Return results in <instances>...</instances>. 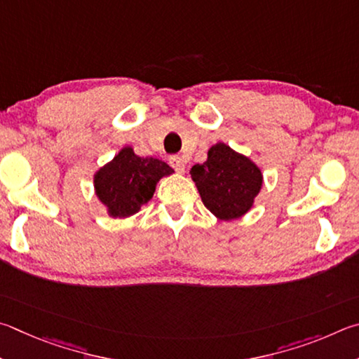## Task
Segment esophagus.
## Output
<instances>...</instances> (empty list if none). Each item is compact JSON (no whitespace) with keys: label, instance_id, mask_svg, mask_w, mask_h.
<instances>
[{"label":"esophagus","instance_id":"1","mask_svg":"<svg viewBox=\"0 0 359 359\" xmlns=\"http://www.w3.org/2000/svg\"><path fill=\"white\" fill-rule=\"evenodd\" d=\"M170 165H172V167H173L178 173H184V168H186V165H184L183 157H180V156H172V157H170Z\"/></svg>","mask_w":359,"mask_h":359}]
</instances>
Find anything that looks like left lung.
I'll use <instances>...</instances> for the list:
<instances>
[{
    "label": "left lung",
    "mask_w": 359,
    "mask_h": 359,
    "mask_svg": "<svg viewBox=\"0 0 359 359\" xmlns=\"http://www.w3.org/2000/svg\"><path fill=\"white\" fill-rule=\"evenodd\" d=\"M203 205L221 221H231L252 208L263 184L262 170L229 144L216 143L208 159L191 168Z\"/></svg>",
    "instance_id": "8db88e82"
}]
</instances>
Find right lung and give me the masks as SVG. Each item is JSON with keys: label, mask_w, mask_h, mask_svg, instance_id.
<instances>
[{"label": "right lung", "mask_w": 359, "mask_h": 359, "mask_svg": "<svg viewBox=\"0 0 359 359\" xmlns=\"http://www.w3.org/2000/svg\"><path fill=\"white\" fill-rule=\"evenodd\" d=\"M173 168L154 157H140L124 147L94 175V191L111 217H129L148 203L157 181Z\"/></svg>", "instance_id": "right-lung-1"}]
</instances>
